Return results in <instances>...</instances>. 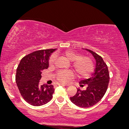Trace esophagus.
I'll return each mask as SVG.
<instances>
[{
    "mask_svg": "<svg viewBox=\"0 0 129 129\" xmlns=\"http://www.w3.org/2000/svg\"><path fill=\"white\" fill-rule=\"evenodd\" d=\"M58 85H61V86H68V85H64V84L63 83H58Z\"/></svg>",
    "mask_w": 129,
    "mask_h": 129,
    "instance_id": "34e87169",
    "label": "esophagus"
}]
</instances>
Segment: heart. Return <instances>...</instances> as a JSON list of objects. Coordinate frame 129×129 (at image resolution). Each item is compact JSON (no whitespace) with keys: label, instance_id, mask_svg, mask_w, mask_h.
<instances>
[{"label":"heart","instance_id":"b5f03b06","mask_svg":"<svg viewBox=\"0 0 129 129\" xmlns=\"http://www.w3.org/2000/svg\"><path fill=\"white\" fill-rule=\"evenodd\" d=\"M63 55L70 61H73V66L80 77H86L93 71V63L91 58L87 56H81L72 51H66ZM55 59V56H51L49 60V64H54ZM73 77L74 73L71 71H59L56 75V80L62 83H68Z\"/></svg>","mask_w":129,"mask_h":129}]
</instances>
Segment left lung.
I'll list each match as a JSON object with an SVG mask.
<instances>
[{"mask_svg": "<svg viewBox=\"0 0 129 129\" xmlns=\"http://www.w3.org/2000/svg\"><path fill=\"white\" fill-rule=\"evenodd\" d=\"M91 53L96 61V66L93 74L88 79L81 80L80 86H86L85 90L77 89L75 96L70 97V100L76 106L88 108L97 104L105 95L109 83V73L108 67L100 56L90 49H85Z\"/></svg>", "mask_w": 129, "mask_h": 129, "instance_id": "left-lung-1", "label": "left lung"}]
</instances>
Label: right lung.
<instances>
[{
    "label": "right lung",
    "instance_id": "1",
    "mask_svg": "<svg viewBox=\"0 0 129 129\" xmlns=\"http://www.w3.org/2000/svg\"><path fill=\"white\" fill-rule=\"evenodd\" d=\"M56 49L34 51L24 56L17 68L16 81L19 92L25 102L33 106L49 102L54 89L53 85H39L41 71L48 69L51 54Z\"/></svg>",
    "mask_w": 129,
    "mask_h": 129
}]
</instances>
